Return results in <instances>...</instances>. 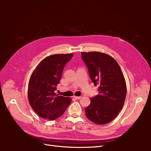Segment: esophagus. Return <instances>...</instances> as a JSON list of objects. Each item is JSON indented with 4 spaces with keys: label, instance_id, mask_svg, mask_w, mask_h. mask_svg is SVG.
Masks as SVG:
<instances>
[{
    "label": "esophagus",
    "instance_id": "esophagus-1",
    "mask_svg": "<svg viewBox=\"0 0 151 151\" xmlns=\"http://www.w3.org/2000/svg\"><path fill=\"white\" fill-rule=\"evenodd\" d=\"M73 98H74L75 99H76V100H79V99H81V97H78V96H74V97H73Z\"/></svg>",
    "mask_w": 151,
    "mask_h": 151
}]
</instances>
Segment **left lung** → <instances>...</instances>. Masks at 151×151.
<instances>
[{"label":"left lung","instance_id":"8db88e82","mask_svg":"<svg viewBox=\"0 0 151 151\" xmlns=\"http://www.w3.org/2000/svg\"><path fill=\"white\" fill-rule=\"evenodd\" d=\"M91 81L99 85V94L85 108L86 116L95 124L103 125L113 120L122 109L127 86L117 62L110 55L99 52H81Z\"/></svg>","mask_w":151,"mask_h":151}]
</instances>
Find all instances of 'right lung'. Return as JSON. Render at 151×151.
<instances>
[{
  "mask_svg": "<svg viewBox=\"0 0 151 151\" xmlns=\"http://www.w3.org/2000/svg\"><path fill=\"white\" fill-rule=\"evenodd\" d=\"M73 54H54L46 57L37 66L28 86L29 104L41 117L55 120L71 104L69 97L59 96L54 91L62 77L63 69Z\"/></svg>",
  "mask_w": 151,
  "mask_h": 151,
  "instance_id": "1",
  "label": "right lung"
}]
</instances>
